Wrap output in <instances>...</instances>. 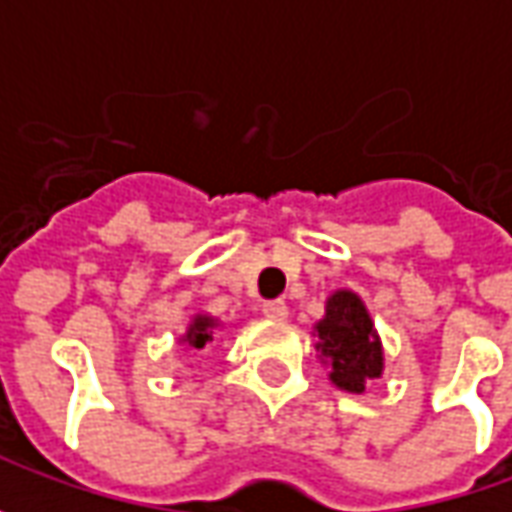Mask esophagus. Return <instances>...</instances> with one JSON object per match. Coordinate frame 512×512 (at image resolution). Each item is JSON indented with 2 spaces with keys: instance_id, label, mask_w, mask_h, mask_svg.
Instances as JSON below:
<instances>
[{
  "instance_id": "esophagus-1",
  "label": "esophagus",
  "mask_w": 512,
  "mask_h": 512,
  "mask_svg": "<svg viewBox=\"0 0 512 512\" xmlns=\"http://www.w3.org/2000/svg\"><path fill=\"white\" fill-rule=\"evenodd\" d=\"M263 315L271 321H285L288 318V304L285 301H266L263 304Z\"/></svg>"
}]
</instances>
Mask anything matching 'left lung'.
<instances>
[{
	"label": "left lung",
	"mask_w": 512,
	"mask_h": 512,
	"mask_svg": "<svg viewBox=\"0 0 512 512\" xmlns=\"http://www.w3.org/2000/svg\"><path fill=\"white\" fill-rule=\"evenodd\" d=\"M318 351L329 378L345 392L362 395L367 381L384 373V348L370 321L365 301L354 290H334L326 301V315L315 323Z\"/></svg>",
	"instance_id": "8db88e82"
}]
</instances>
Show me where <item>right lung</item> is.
Segmentation results:
<instances>
[{"mask_svg":"<svg viewBox=\"0 0 512 512\" xmlns=\"http://www.w3.org/2000/svg\"><path fill=\"white\" fill-rule=\"evenodd\" d=\"M216 326L219 323L213 321L211 315H194L186 334L180 337V343L189 345L191 351H202L205 345H211L216 340Z\"/></svg>","mask_w":512,"mask_h":512,"instance_id":"add662e5","label":"right lung"}]
</instances>
